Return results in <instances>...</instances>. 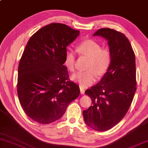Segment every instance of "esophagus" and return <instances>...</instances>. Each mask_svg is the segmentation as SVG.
<instances>
[{
    "mask_svg": "<svg viewBox=\"0 0 148 148\" xmlns=\"http://www.w3.org/2000/svg\"><path fill=\"white\" fill-rule=\"evenodd\" d=\"M80 93H81L82 95H83V94L85 93L84 88H83L82 87H80Z\"/></svg>",
    "mask_w": 148,
    "mask_h": 148,
    "instance_id": "esophagus-1",
    "label": "esophagus"
}]
</instances>
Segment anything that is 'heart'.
Wrapping results in <instances>:
<instances>
[{
    "label": "heart",
    "instance_id": "b5f03b06",
    "mask_svg": "<svg viewBox=\"0 0 148 148\" xmlns=\"http://www.w3.org/2000/svg\"><path fill=\"white\" fill-rule=\"evenodd\" d=\"M76 50L79 54L88 58L85 71L79 72L72 75V79L77 82L82 87L92 84L98 76L106 74L111 66L112 53L108 48H101L98 42L92 39L85 40L77 45ZM64 63L69 71L76 70V55L71 50L65 52Z\"/></svg>",
    "mask_w": 148,
    "mask_h": 148
}]
</instances>
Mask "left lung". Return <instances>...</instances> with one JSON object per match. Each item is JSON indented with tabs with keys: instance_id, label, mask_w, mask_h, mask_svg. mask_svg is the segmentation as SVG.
Listing matches in <instances>:
<instances>
[{
	"instance_id": "1",
	"label": "left lung",
	"mask_w": 148,
	"mask_h": 148,
	"mask_svg": "<svg viewBox=\"0 0 148 148\" xmlns=\"http://www.w3.org/2000/svg\"><path fill=\"white\" fill-rule=\"evenodd\" d=\"M93 36H100L108 41L112 61L100 82L85 90L92 105L83 111V116L90 128L104 131L122 120L132 103L136 90L135 55L122 32L103 28Z\"/></svg>"
}]
</instances>
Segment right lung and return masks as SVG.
<instances>
[{"instance_id": "add662e5", "label": "right lung", "mask_w": 148, "mask_h": 148, "mask_svg": "<svg viewBox=\"0 0 148 148\" xmlns=\"http://www.w3.org/2000/svg\"><path fill=\"white\" fill-rule=\"evenodd\" d=\"M79 31L53 23L36 32L27 42L18 68L17 95L30 119L42 124L60 119L78 97L79 86L64 65L66 47Z\"/></svg>"}]
</instances>
